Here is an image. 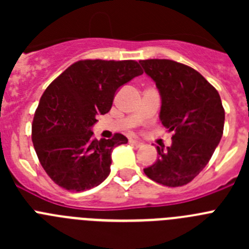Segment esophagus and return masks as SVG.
I'll return each mask as SVG.
<instances>
[{
  "label": "esophagus",
  "instance_id": "34e87169",
  "mask_svg": "<svg viewBox=\"0 0 249 249\" xmlns=\"http://www.w3.org/2000/svg\"><path fill=\"white\" fill-rule=\"evenodd\" d=\"M129 142H131V143L136 147H142L144 144L142 141H137V140H129Z\"/></svg>",
  "mask_w": 249,
  "mask_h": 249
}]
</instances>
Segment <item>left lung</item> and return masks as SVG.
I'll list each match as a JSON object with an SVG mask.
<instances>
[{
  "label": "left lung",
  "mask_w": 249,
  "mask_h": 249,
  "mask_svg": "<svg viewBox=\"0 0 249 249\" xmlns=\"http://www.w3.org/2000/svg\"><path fill=\"white\" fill-rule=\"evenodd\" d=\"M160 96V120L172 144L144 173L168 187L190 183L207 166L223 135L224 109L217 89L193 68L171 59L140 61Z\"/></svg>",
  "instance_id": "obj_1"
}]
</instances>
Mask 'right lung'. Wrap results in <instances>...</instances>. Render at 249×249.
<instances>
[{"label":"right lung","instance_id":"obj_1","mask_svg":"<svg viewBox=\"0 0 249 249\" xmlns=\"http://www.w3.org/2000/svg\"><path fill=\"white\" fill-rule=\"evenodd\" d=\"M143 71L136 61H78L51 83L39 100L32 142L51 179L73 192L91 190L111 172L112 151L128 142L121 133L93 138L96 117L111 109L114 94Z\"/></svg>","mask_w":249,"mask_h":249}]
</instances>
